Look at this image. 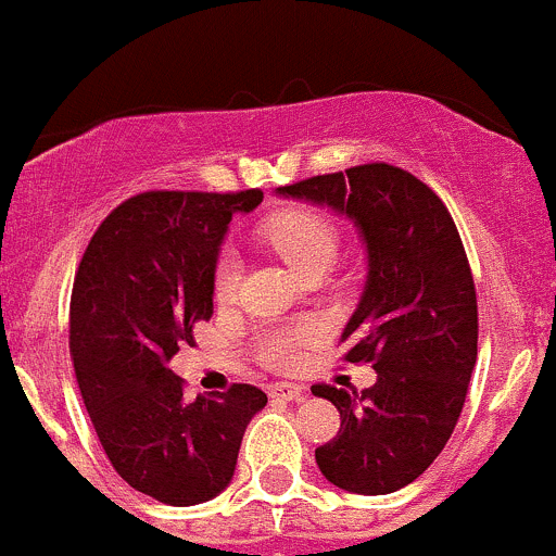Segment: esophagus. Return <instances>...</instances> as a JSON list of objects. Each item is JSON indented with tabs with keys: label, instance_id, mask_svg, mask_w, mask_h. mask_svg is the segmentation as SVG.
Here are the masks:
<instances>
[{
	"label": "esophagus",
	"instance_id": "esophagus-1",
	"mask_svg": "<svg viewBox=\"0 0 556 556\" xmlns=\"http://www.w3.org/2000/svg\"><path fill=\"white\" fill-rule=\"evenodd\" d=\"M302 394H305V389H302L300 383L280 381V383H273V387H270V397L286 400V403H294V400H300Z\"/></svg>",
	"mask_w": 556,
	"mask_h": 556
}]
</instances>
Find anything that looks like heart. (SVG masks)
<instances>
[{
  "mask_svg": "<svg viewBox=\"0 0 556 556\" xmlns=\"http://www.w3.org/2000/svg\"><path fill=\"white\" fill-rule=\"evenodd\" d=\"M265 240L294 267L296 273H307L311 267L329 265L340 251V235L334 224L324 213L296 207L283 211L265 224ZM240 260L235 254H224L216 265L213 289L222 302L232 300L240 286ZM321 334V327L313 321L296 324V327H280L262 338V359L270 365L286 367L300 356V349Z\"/></svg>",
  "mask_w": 556,
  "mask_h": 556,
  "instance_id": "obj_1",
  "label": "heart"
}]
</instances>
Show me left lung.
Wrapping results in <instances>:
<instances>
[{"label":"left lung","mask_w":556,"mask_h":556,"mask_svg":"<svg viewBox=\"0 0 556 556\" xmlns=\"http://www.w3.org/2000/svg\"><path fill=\"white\" fill-rule=\"evenodd\" d=\"M354 222L367 254L359 305L340 340L378 372L365 392L313 387L340 410L316 448L321 476L354 494H389L421 476L457 427L478 354L470 265L446 205L392 164H362L276 191Z\"/></svg>","instance_id":"8db88e82"}]
</instances>
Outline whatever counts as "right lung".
Wrapping results in <instances>:
<instances>
[{
  "label": "right lung",
  "mask_w": 556,
  "mask_h": 556,
  "mask_svg": "<svg viewBox=\"0 0 556 556\" xmlns=\"http://www.w3.org/2000/svg\"><path fill=\"white\" fill-rule=\"evenodd\" d=\"M262 191H146L93 232L70 302V354L110 465L137 492L197 505L229 486L245 427L267 405L251 383L184 397L169 370L191 327L213 316L229 222Z\"/></svg>",
  "instance_id": "obj_1"
}]
</instances>
